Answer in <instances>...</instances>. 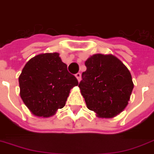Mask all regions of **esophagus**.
<instances>
[{"mask_svg":"<svg viewBox=\"0 0 154 154\" xmlns=\"http://www.w3.org/2000/svg\"><path fill=\"white\" fill-rule=\"evenodd\" d=\"M75 77L79 82L81 80V74H80V73H77V74H75Z\"/></svg>","mask_w":154,"mask_h":154,"instance_id":"34e87169","label":"esophagus"}]
</instances>
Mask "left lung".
<instances>
[{"label":"left lung","mask_w":154,"mask_h":154,"mask_svg":"<svg viewBox=\"0 0 154 154\" xmlns=\"http://www.w3.org/2000/svg\"><path fill=\"white\" fill-rule=\"evenodd\" d=\"M85 66L79 88L87 107L98 118L117 116L127 107L133 90L129 70L113 54H93Z\"/></svg>","instance_id":"left-lung-1"}]
</instances>
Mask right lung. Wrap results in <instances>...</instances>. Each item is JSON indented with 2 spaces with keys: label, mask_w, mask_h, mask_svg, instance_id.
<instances>
[{
  "label": "right lung",
  "mask_w": 154,
  "mask_h": 154,
  "mask_svg": "<svg viewBox=\"0 0 154 154\" xmlns=\"http://www.w3.org/2000/svg\"><path fill=\"white\" fill-rule=\"evenodd\" d=\"M20 97L33 115L48 118L66 105L70 89L78 85L58 53L38 54L18 77Z\"/></svg>",
  "instance_id": "obj_1"
}]
</instances>
